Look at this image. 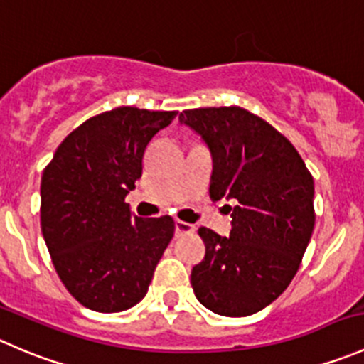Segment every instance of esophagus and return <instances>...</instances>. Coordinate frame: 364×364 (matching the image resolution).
I'll list each match as a JSON object with an SVG mask.
<instances>
[{
  "label": "esophagus",
  "mask_w": 364,
  "mask_h": 364,
  "mask_svg": "<svg viewBox=\"0 0 364 364\" xmlns=\"http://www.w3.org/2000/svg\"><path fill=\"white\" fill-rule=\"evenodd\" d=\"M194 232V225H189V223L186 221H181V219H177L175 221V233L178 235H186V233H193Z\"/></svg>",
  "instance_id": "1"
}]
</instances>
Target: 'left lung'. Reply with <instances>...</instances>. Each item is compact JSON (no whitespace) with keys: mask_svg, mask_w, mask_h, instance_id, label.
<instances>
[{"mask_svg":"<svg viewBox=\"0 0 364 364\" xmlns=\"http://www.w3.org/2000/svg\"><path fill=\"white\" fill-rule=\"evenodd\" d=\"M212 156L210 198L232 200V232L198 233L205 258L191 271L194 296L225 316L278 299L299 269L315 226V186L292 143L242 107H200L178 117Z\"/></svg>","mask_w":364,"mask_h":364,"instance_id":"left-lung-1","label":"left lung"}]
</instances>
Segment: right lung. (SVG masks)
<instances>
[{"mask_svg":"<svg viewBox=\"0 0 364 364\" xmlns=\"http://www.w3.org/2000/svg\"><path fill=\"white\" fill-rule=\"evenodd\" d=\"M177 111L122 106L90 118L56 149L41 183L42 235L56 272L82 306L117 313L149 292L175 221L125 203L150 139Z\"/></svg>","mask_w":364,"mask_h":364,"instance_id":"add662e5","label":"right lung"}]
</instances>
